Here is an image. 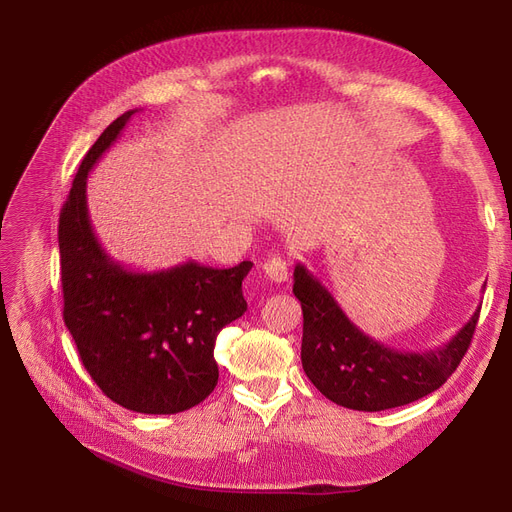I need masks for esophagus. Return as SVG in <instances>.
Wrapping results in <instances>:
<instances>
[{
  "label": "esophagus",
  "mask_w": 512,
  "mask_h": 512,
  "mask_svg": "<svg viewBox=\"0 0 512 512\" xmlns=\"http://www.w3.org/2000/svg\"><path fill=\"white\" fill-rule=\"evenodd\" d=\"M262 271H265L267 280L284 284L288 280V262L282 256H271L265 265H262Z\"/></svg>",
  "instance_id": "obj_1"
}]
</instances>
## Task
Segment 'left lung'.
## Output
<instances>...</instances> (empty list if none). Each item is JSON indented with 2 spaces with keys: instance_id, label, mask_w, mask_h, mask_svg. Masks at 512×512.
Returning a JSON list of instances; mask_svg holds the SVG:
<instances>
[{
  "instance_id": "left-lung-1",
  "label": "left lung",
  "mask_w": 512,
  "mask_h": 512,
  "mask_svg": "<svg viewBox=\"0 0 512 512\" xmlns=\"http://www.w3.org/2000/svg\"><path fill=\"white\" fill-rule=\"evenodd\" d=\"M294 297L303 309L301 363L307 378L333 404L380 412L412 404L453 376L466 356L480 307L442 348L401 352L365 335L303 265L294 267Z\"/></svg>"
}]
</instances>
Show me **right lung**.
Returning <instances> with one entry per match:
<instances>
[{
    "instance_id": "obj_1",
    "label": "right lung",
    "mask_w": 512,
    "mask_h": 512,
    "mask_svg": "<svg viewBox=\"0 0 512 512\" xmlns=\"http://www.w3.org/2000/svg\"><path fill=\"white\" fill-rule=\"evenodd\" d=\"M134 113L100 134L61 207L64 322L108 399L132 412L177 414L198 406L218 384L215 337L247 309L241 282L252 262L213 269L190 260L138 273L102 250L87 213V175Z\"/></svg>"
}]
</instances>
